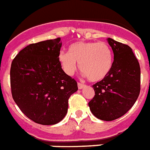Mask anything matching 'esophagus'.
<instances>
[{
  "label": "esophagus",
  "mask_w": 150,
  "mask_h": 150,
  "mask_svg": "<svg viewBox=\"0 0 150 150\" xmlns=\"http://www.w3.org/2000/svg\"><path fill=\"white\" fill-rule=\"evenodd\" d=\"M85 86V85H84V84H82V83L78 82V88H79V89L83 88H84Z\"/></svg>",
  "instance_id": "esophagus-1"
}]
</instances>
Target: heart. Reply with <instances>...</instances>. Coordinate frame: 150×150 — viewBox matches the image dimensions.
I'll return each instance as SVG.
<instances>
[{"instance_id":"obj_1","label":"heart","mask_w":150,"mask_h":150,"mask_svg":"<svg viewBox=\"0 0 150 150\" xmlns=\"http://www.w3.org/2000/svg\"><path fill=\"white\" fill-rule=\"evenodd\" d=\"M59 61L67 75H73L79 63L80 70L89 81H99L111 70L113 53L107 42H77L70 46L69 52H60Z\"/></svg>"}]
</instances>
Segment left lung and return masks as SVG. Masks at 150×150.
<instances>
[{"label": "left lung", "instance_id": "obj_1", "mask_svg": "<svg viewBox=\"0 0 150 150\" xmlns=\"http://www.w3.org/2000/svg\"><path fill=\"white\" fill-rule=\"evenodd\" d=\"M114 52L113 66L106 77L93 85L94 96L88 106L100 120L111 121L133 107L140 92V67L129 46L108 38Z\"/></svg>", "mask_w": 150, "mask_h": 150}]
</instances>
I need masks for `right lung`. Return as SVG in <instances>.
Wrapping results in <instances>:
<instances>
[{"mask_svg": "<svg viewBox=\"0 0 150 150\" xmlns=\"http://www.w3.org/2000/svg\"><path fill=\"white\" fill-rule=\"evenodd\" d=\"M60 37L32 43L12 61L11 94L21 111L30 120L52 125L66 115L69 98L77 82L65 74L59 61Z\"/></svg>", "mask_w": 150, "mask_h": 150, "instance_id": "right-lung-1", "label": "right lung"}]
</instances>
